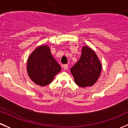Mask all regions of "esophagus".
<instances>
[{
  "label": "esophagus",
  "instance_id": "34e87169",
  "mask_svg": "<svg viewBox=\"0 0 128 128\" xmlns=\"http://www.w3.org/2000/svg\"><path fill=\"white\" fill-rule=\"evenodd\" d=\"M63 68L64 69V70H67L68 69V64H64L62 66Z\"/></svg>",
  "mask_w": 128,
  "mask_h": 128
}]
</instances>
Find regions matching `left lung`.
Instances as JSON below:
<instances>
[{"instance_id":"left-lung-1","label":"left lung","mask_w":128,"mask_h":128,"mask_svg":"<svg viewBox=\"0 0 128 128\" xmlns=\"http://www.w3.org/2000/svg\"><path fill=\"white\" fill-rule=\"evenodd\" d=\"M76 84L82 88L92 86L101 72V64L96 53L88 47H83L78 62L70 69Z\"/></svg>"}]
</instances>
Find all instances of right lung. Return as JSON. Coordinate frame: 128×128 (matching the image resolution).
Returning a JSON list of instances; mask_svg holds the SVG:
<instances>
[{"label":"right lung","instance_id":"add662e5","mask_svg":"<svg viewBox=\"0 0 128 128\" xmlns=\"http://www.w3.org/2000/svg\"><path fill=\"white\" fill-rule=\"evenodd\" d=\"M27 72L30 78L41 86L50 84L60 70V65L52 56L47 46L37 48L30 55L27 61Z\"/></svg>","mask_w":128,"mask_h":128}]
</instances>
